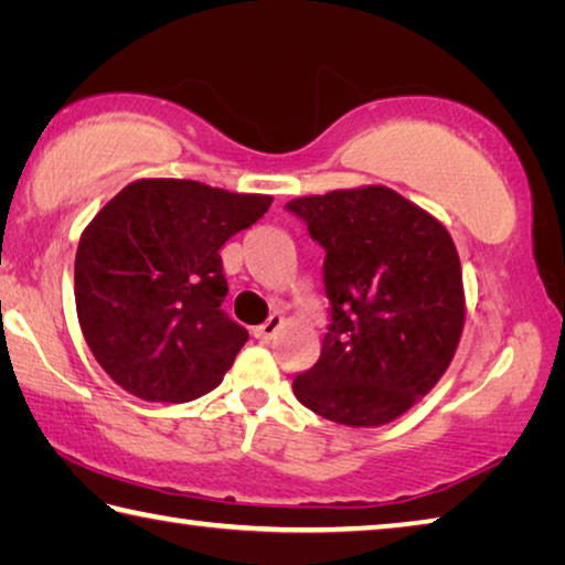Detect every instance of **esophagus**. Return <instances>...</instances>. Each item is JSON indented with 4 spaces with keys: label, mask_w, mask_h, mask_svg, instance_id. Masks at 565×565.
I'll use <instances>...</instances> for the list:
<instances>
[{
    "label": "esophagus",
    "mask_w": 565,
    "mask_h": 565,
    "mask_svg": "<svg viewBox=\"0 0 565 565\" xmlns=\"http://www.w3.org/2000/svg\"><path fill=\"white\" fill-rule=\"evenodd\" d=\"M281 327H284V319L276 317V313H274V317L266 319V321L262 323V327L254 329V337L259 339V341H271V339L276 337V333H279Z\"/></svg>",
    "instance_id": "34e87169"
}]
</instances>
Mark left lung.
<instances>
[{
  "label": "left lung",
  "instance_id": "obj_1",
  "mask_svg": "<svg viewBox=\"0 0 565 565\" xmlns=\"http://www.w3.org/2000/svg\"><path fill=\"white\" fill-rule=\"evenodd\" d=\"M286 209L327 252L331 303L321 356L294 379V394L333 424H388L438 384L461 339L454 238L388 186L337 189Z\"/></svg>",
  "mask_w": 565,
  "mask_h": 565
}]
</instances>
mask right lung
I'll use <instances>...</instances> for the list:
<instances>
[{
	"mask_svg": "<svg viewBox=\"0 0 565 565\" xmlns=\"http://www.w3.org/2000/svg\"><path fill=\"white\" fill-rule=\"evenodd\" d=\"M271 196L189 179H139L84 228L76 317L99 366L145 401L204 396L248 339L224 313L218 248L269 212Z\"/></svg>",
	"mask_w": 565,
	"mask_h": 565,
	"instance_id": "obj_1",
	"label": "right lung"
}]
</instances>
